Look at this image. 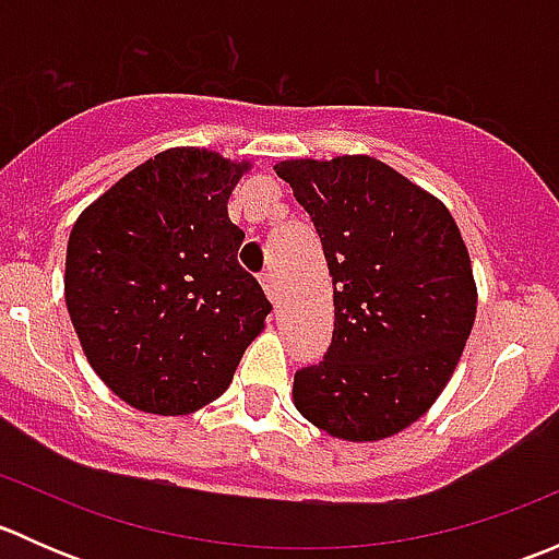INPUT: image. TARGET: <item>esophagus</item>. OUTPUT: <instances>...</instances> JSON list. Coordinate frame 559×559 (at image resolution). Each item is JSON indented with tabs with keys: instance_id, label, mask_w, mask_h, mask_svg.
<instances>
[{
	"instance_id": "esophagus-1",
	"label": "esophagus",
	"mask_w": 559,
	"mask_h": 559,
	"mask_svg": "<svg viewBox=\"0 0 559 559\" xmlns=\"http://www.w3.org/2000/svg\"><path fill=\"white\" fill-rule=\"evenodd\" d=\"M262 289H264V295L270 297V300H278V281H275V275H273V270H267V273H262Z\"/></svg>"
}]
</instances>
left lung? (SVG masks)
Instances as JSON below:
<instances>
[{"label": "left lung", "instance_id": "1", "mask_svg": "<svg viewBox=\"0 0 559 559\" xmlns=\"http://www.w3.org/2000/svg\"><path fill=\"white\" fill-rule=\"evenodd\" d=\"M332 275L324 359L295 373V408L343 441H381L427 414L476 321V281L452 213L373 156L286 159Z\"/></svg>", "mask_w": 559, "mask_h": 559}]
</instances>
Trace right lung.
<instances>
[{"instance_id": "1", "label": "right lung", "mask_w": 559, "mask_h": 559, "mask_svg": "<svg viewBox=\"0 0 559 559\" xmlns=\"http://www.w3.org/2000/svg\"><path fill=\"white\" fill-rule=\"evenodd\" d=\"M248 162L167 148L78 216L64 300L112 394L159 416L194 414L233 384L273 306L238 264L227 202Z\"/></svg>"}]
</instances>
